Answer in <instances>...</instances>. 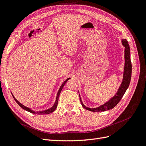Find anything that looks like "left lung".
<instances>
[{"label":"left lung","mask_w":146,"mask_h":146,"mask_svg":"<svg viewBox=\"0 0 146 146\" xmlns=\"http://www.w3.org/2000/svg\"><path fill=\"white\" fill-rule=\"evenodd\" d=\"M122 44L123 46H125V71H124V74H123V82L119 88L118 91L116 95L112 98L109 102H106L104 105L100 106L98 108H95V109H90V108L86 107L84 106V104L82 102L80 96V101L82 106H83L85 109L91 111H104L108 110H110L113 109L117 105L118 102L120 101V100L123 98V95L125 94L126 91L128 89L130 81L131 78V72H132V65L131 62L130 58V49H129V46L128 44V42L126 39H123L122 40Z\"/></svg>","instance_id":"obj_1"}]
</instances>
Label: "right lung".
Segmentation results:
<instances>
[{
  "label": "right lung",
  "mask_w": 146,
  "mask_h": 146,
  "mask_svg": "<svg viewBox=\"0 0 146 146\" xmlns=\"http://www.w3.org/2000/svg\"><path fill=\"white\" fill-rule=\"evenodd\" d=\"M70 78H68V79H67L66 81H65L64 82H63V84H62V86H60V89H59V90H58V93H57V98H56V100H55V104H54V106L52 107V108H50V109H48V110H44V111H33L32 110H31L30 109H29V108H28V107H25V106H24L23 105H22L21 104H20L19 102L18 101V100L14 98V96H13V98H14V99H15V100L16 101V102L18 104V105H19L22 109H23L24 110H27V111H29V112H31V113H36V114H38V115H44V114H49V113H52V112H53L55 109H56V108H57V104H58V98H59V96H60V92H61V91L62 90V88H63V86H64V85H65V84L67 82V81H68V80H70Z\"/></svg>",
  "instance_id": "right-lung-1"
}]
</instances>
